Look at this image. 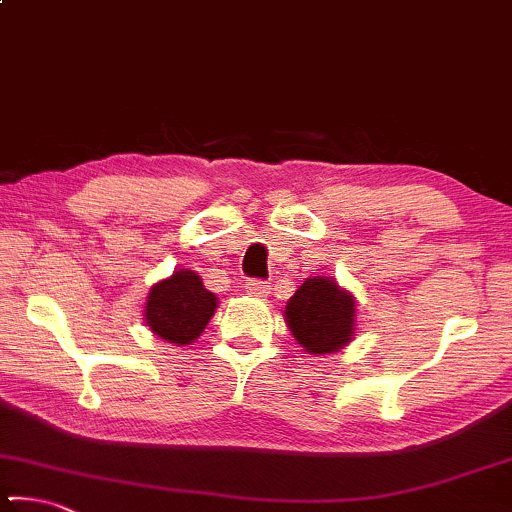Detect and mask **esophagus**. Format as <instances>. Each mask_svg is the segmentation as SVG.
Listing matches in <instances>:
<instances>
[{"label":"esophagus","instance_id":"esophagus-1","mask_svg":"<svg viewBox=\"0 0 512 512\" xmlns=\"http://www.w3.org/2000/svg\"><path fill=\"white\" fill-rule=\"evenodd\" d=\"M244 288H247V293L256 295V298H265V295L270 293L268 281H263V279H247L244 281Z\"/></svg>","mask_w":512,"mask_h":512}]
</instances>
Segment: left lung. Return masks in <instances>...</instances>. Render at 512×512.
<instances>
[{
	"instance_id": "left-lung-1",
	"label": "left lung",
	"mask_w": 512,
	"mask_h": 512,
	"mask_svg": "<svg viewBox=\"0 0 512 512\" xmlns=\"http://www.w3.org/2000/svg\"><path fill=\"white\" fill-rule=\"evenodd\" d=\"M284 314L293 337L309 353H335L353 337V295L332 279H307L286 302Z\"/></svg>"
}]
</instances>
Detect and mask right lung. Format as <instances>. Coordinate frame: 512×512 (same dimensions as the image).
<instances>
[{
  "instance_id": "add662e5",
  "label": "right lung",
  "mask_w": 512,
  "mask_h": 512,
  "mask_svg": "<svg viewBox=\"0 0 512 512\" xmlns=\"http://www.w3.org/2000/svg\"><path fill=\"white\" fill-rule=\"evenodd\" d=\"M214 309L217 298L205 291L203 279L191 270H177L170 279L152 286L147 295L145 321L154 335L182 346L201 337Z\"/></svg>"
}]
</instances>
